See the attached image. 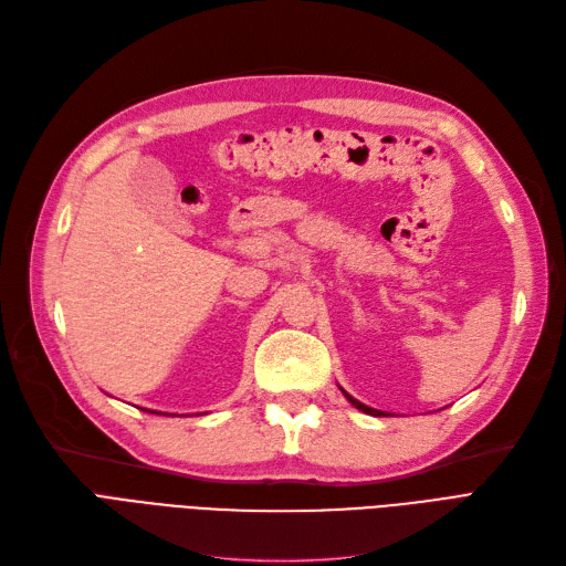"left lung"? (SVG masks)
<instances>
[{
	"label": "left lung",
	"instance_id": "obj_1",
	"mask_svg": "<svg viewBox=\"0 0 566 566\" xmlns=\"http://www.w3.org/2000/svg\"><path fill=\"white\" fill-rule=\"evenodd\" d=\"M340 391H343V396H345V399L354 406V408H357V410H361V412H366V415H373V417H382V415H389V412H385V410H375V408H370V406H366V403H361V401H357V399H354V396H349L343 387H340Z\"/></svg>",
	"mask_w": 566,
	"mask_h": 566
}]
</instances>
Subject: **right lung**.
Segmentation results:
<instances>
[{
	"label": "right lung",
	"instance_id": "right-lung-1",
	"mask_svg": "<svg viewBox=\"0 0 566 566\" xmlns=\"http://www.w3.org/2000/svg\"><path fill=\"white\" fill-rule=\"evenodd\" d=\"M142 410H144V408H142ZM149 412H154V415H167V412H158V410H149ZM175 417H177V415H175ZM184 417H186V415H184Z\"/></svg>",
	"mask_w": 566,
	"mask_h": 566
}]
</instances>
